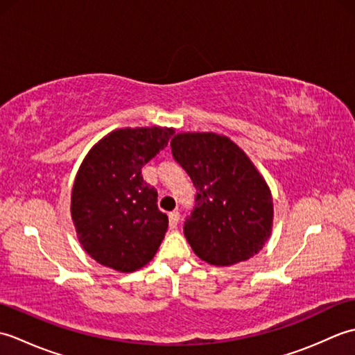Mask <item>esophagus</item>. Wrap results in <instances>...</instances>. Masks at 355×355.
Masks as SVG:
<instances>
[{"label":"esophagus","mask_w":355,"mask_h":355,"mask_svg":"<svg viewBox=\"0 0 355 355\" xmlns=\"http://www.w3.org/2000/svg\"><path fill=\"white\" fill-rule=\"evenodd\" d=\"M178 221H180L178 210H173V212L169 214V227H171V229H175L177 225H178Z\"/></svg>","instance_id":"esophagus-1"}]
</instances>
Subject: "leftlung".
<instances>
[{
    "label": "left lung",
    "mask_w": 355,
    "mask_h": 355,
    "mask_svg": "<svg viewBox=\"0 0 355 355\" xmlns=\"http://www.w3.org/2000/svg\"><path fill=\"white\" fill-rule=\"evenodd\" d=\"M171 150L197 189L183 225L193 253L216 267L253 258L270 238L275 216L258 168L235 141L215 132H180Z\"/></svg>",
    "instance_id": "8db88e82"
}]
</instances>
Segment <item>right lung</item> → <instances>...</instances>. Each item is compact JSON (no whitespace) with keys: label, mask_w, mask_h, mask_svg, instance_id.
Returning <instances> with one entry per match:
<instances>
[{"label":"right lung","mask_w":355,"mask_h":355,"mask_svg":"<svg viewBox=\"0 0 355 355\" xmlns=\"http://www.w3.org/2000/svg\"><path fill=\"white\" fill-rule=\"evenodd\" d=\"M173 128H120L88 150L74 178L71 220L82 248L120 273L145 267L168 230L141 168L168 146Z\"/></svg>","instance_id":"right-lung-1"}]
</instances>
